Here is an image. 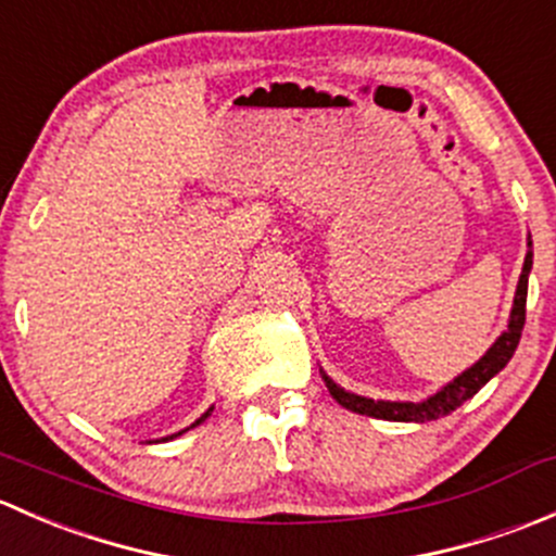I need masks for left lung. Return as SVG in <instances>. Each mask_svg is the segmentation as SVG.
I'll use <instances>...</instances> for the list:
<instances>
[{
  "instance_id": "left-lung-1",
  "label": "left lung",
  "mask_w": 556,
  "mask_h": 556,
  "mask_svg": "<svg viewBox=\"0 0 556 556\" xmlns=\"http://www.w3.org/2000/svg\"><path fill=\"white\" fill-rule=\"evenodd\" d=\"M532 268V242L527 250L525 268H521V277L517 285V299H514L511 319H508V330L490 346L484 357H481L476 366H470L468 371L459 374L454 382H450L441 392H435L433 397L422 403H390V401H371V397L352 395V392L341 390L339 384L330 382L323 374L325 387H328L330 395L336 397V403H341L344 408L355 414H366V417L377 419H390V422H430V419L446 417L457 406H463L468 397H473L492 377H495L501 368H506V363L511 361L517 344L521 339V328H525V314H527V274Z\"/></svg>"
}]
</instances>
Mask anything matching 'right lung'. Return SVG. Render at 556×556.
I'll use <instances>...</instances> for the list:
<instances>
[{
    "mask_svg": "<svg viewBox=\"0 0 556 556\" xmlns=\"http://www.w3.org/2000/svg\"><path fill=\"white\" fill-rule=\"evenodd\" d=\"M210 412H212V408H210ZM210 412H206V414H204V417H201V419H195V422H193V425H199V422H204V419H206V417H210ZM193 425H190V428H193ZM177 435H179V433H177Z\"/></svg>",
    "mask_w": 556,
    "mask_h": 556,
    "instance_id": "right-lung-1",
    "label": "right lung"
}]
</instances>
